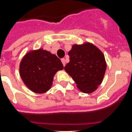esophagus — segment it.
I'll list each match as a JSON object with an SVG mask.
<instances>
[{
	"label": "esophagus",
	"mask_w": 132,
	"mask_h": 132,
	"mask_svg": "<svg viewBox=\"0 0 132 132\" xmlns=\"http://www.w3.org/2000/svg\"><path fill=\"white\" fill-rule=\"evenodd\" d=\"M61 61H62V64H63V65H64V66L66 65V62H65V59L64 58H62V60H61Z\"/></svg>",
	"instance_id": "esophagus-1"
}]
</instances>
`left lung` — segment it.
<instances>
[{"mask_svg": "<svg viewBox=\"0 0 132 132\" xmlns=\"http://www.w3.org/2000/svg\"><path fill=\"white\" fill-rule=\"evenodd\" d=\"M70 62L64 69L81 92L91 93L102 82L106 70L103 54L90 43L73 45L68 52Z\"/></svg>", "mask_w": 132, "mask_h": 132, "instance_id": "8db88e82", "label": "left lung"}]
</instances>
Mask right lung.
Listing matches in <instances>:
<instances>
[{"label": "right lung", "mask_w": 132, "mask_h": 132, "mask_svg": "<svg viewBox=\"0 0 132 132\" xmlns=\"http://www.w3.org/2000/svg\"><path fill=\"white\" fill-rule=\"evenodd\" d=\"M63 68L61 60L55 55L39 49L24 57L20 65V75L31 91L44 93L51 87L56 72Z\"/></svg>", "instance_id": "right-lung-1"}]
</instances>
